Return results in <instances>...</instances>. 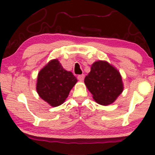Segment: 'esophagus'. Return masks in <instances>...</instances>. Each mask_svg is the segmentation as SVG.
Instances as JSON below:
<instances>
[{
	"mask_svg": "<svg viewBox=\"0 0 155 155\" xmlns=\"http://www.w3.org/2000/svg\"><path fill=\"white\" fill-rule=\"evenodd\" d=\"M78 79L79 80V81H83L84 79V74H81V75H79L78 76Z\"/></svg>",
	"mask_w": 155,
	"mask_h": 155,
	"instance_id": "1",
	"label": "esophagus"
}]
</instances>
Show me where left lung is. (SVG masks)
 Here are the masks:
<instances>
[{
  "mask_svg": "<svg viewBox=\"0 0 155 155\" xmlns=\"http://www.w3.org/2000/svg\"><path fill=\"white\" fill-rule=\"evenodd\" d=\"M84 84L95 102L102 106L113 104L124 89L120 71L105 60L93 63Z\"/></svg>",
  "mask_w": 155,
  "mask_h": 155,
  "instance_id": "left-lung-1",
  "label": "left lung"
}]
</instances>
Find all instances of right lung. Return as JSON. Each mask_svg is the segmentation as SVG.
Instances as JSON below:
<instances>
[{"instance_id": "1", "label": "right lung", "mask_w": 155, "mask_h": 155, "mask_svg": "<svg viewBox=\"0 0 155 155\" xmlns=\"http://www.w3.org/2000/svg\"><path fill=\"white\" fill-rule=\"evenodd\" d=\"M76 82L74 74L65 70L58 59H54L38 72L36 91L41 98L56 107L65 102Z\"/></svg>"}]
</instances>
